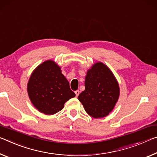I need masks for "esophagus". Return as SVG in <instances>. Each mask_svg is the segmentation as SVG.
Returning a JSON list of instances; mask_svg holds the SVG:
<instances>
[{
  "label": "esophagus",
  "instance_id": "esophagus-1",
  "mask_svg": "<svg viewBox=\"0 0 157 157\" xmlns=\"http://www.w3.org/2000/svg\"><path fill=\"white\" fill-rule=\"evenodd\" d=\"M74 92H75V94H76V97L78 96V94H80V91H79V90H76V91Z\"/></svg>",
  "mask_w": 157,
  "mask_h": 157
}]
</instances>
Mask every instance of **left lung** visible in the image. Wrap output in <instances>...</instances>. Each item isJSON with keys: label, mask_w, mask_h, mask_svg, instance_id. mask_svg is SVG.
<instances>
[{"label": "left lung", "mask_w": 157, "mask_h": 157, "mask_svg": "<svg viewBox=\"0 0 157 157\" xmlns=\"http://www.w3.org/2000/svg\"><path fill=\"white\" fill-rule=\"evenodd\" d=\"M85 90L78 97L87 113L94 118L107 116L120 96V87L112 71L98 62L87 71Z\"/></svg>", "instance_id": "1"}]
</instances>
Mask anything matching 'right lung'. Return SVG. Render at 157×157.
<instances>
[{"label": "right lung", "instance_id": "1", "mask_svg": "<svg viewBox=\"0 0 157 157\" xmlns=\"http://www.w3.org/2000/svg\"><path fill=\"white\" fill-rule=\"evenodd\" d=\"M27 91L33 106L48 115L60 111L66 101L76 96L60 67L51 60L44 61L33 70Z\"/></svg>", "mask_w": 157, "mask_h": 157}]
</instances>
